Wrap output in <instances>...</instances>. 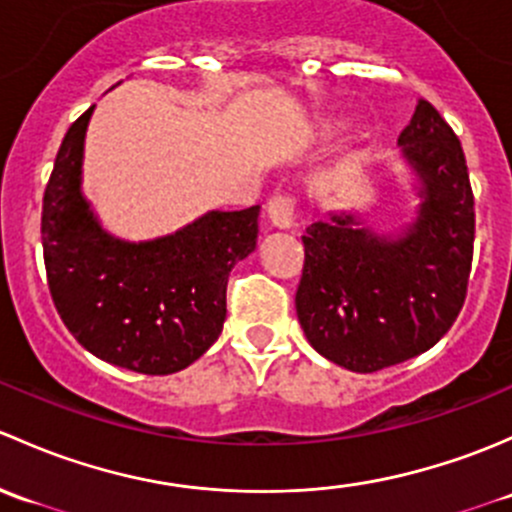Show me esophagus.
<instances>
[{
    "instance_id": "esophagus-1",
    "label": "esophagus",
    "mask_w": 512,
    "mask_h": 512,
    "mask_svg": "<svg viewBox=\"0 0 512 512\" xmlns=\"http://www.w3.org/2000/svg\"><path fill=\"white\" fill-rule=\"evenodd\" d=\"M293 209L295 199L288 197V194H276V197L268 199V221H271L276 229H291L293 226Z\"/></svg>"
}]
</instances>
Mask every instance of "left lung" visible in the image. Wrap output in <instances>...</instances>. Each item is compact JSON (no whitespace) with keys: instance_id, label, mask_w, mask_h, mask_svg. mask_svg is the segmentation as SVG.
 Returning a JSON list of instances; mask_svg holds the SVG:
<instances>
[{"instance_id":"obj_1","label":"left lung","mask_w":512,"mask_h":512,"mask_svg":"<svg viewBox=\"0 0 512 512\" xmlns=\"http://www.w3.org/2000/svg\"><path fill=\"white\" fill-rule=\"evenodd\" d=\"M397 145L419 199L407 224L379 231L340 209L303 236L300 328L325 360L360 374L431 350L461 313L471 273L476 219L461 142L419 100Z\"/></svg>"}]
</instances>
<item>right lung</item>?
<instances>
[{"instance_id":"1","label":"right lung","mask_w":512,"mask_h":512,"mask_svg":"<svg viewBox=\"0 0 512 512\" xmlns=\"http://www.w3.org/2000/svg\"><path fill=\"white\" fill-rule=\"evenodd\" d=\"M93 108L68 128L44 192L41 244L51 298L71 335L98 360L140 374L179 372L221 335L229 273L254 254L261 207L212 209L145 241L115 236L83 194Z\"/></svg>"}]
</instances>
